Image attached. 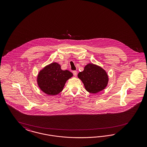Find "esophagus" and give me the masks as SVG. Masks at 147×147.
<instances>
[{
    "label": "esophagus",
    "mask_w": 147,
    "mask_h": 147,
    "mask_svg": "<svg viewBox=\"0 0 147 147\" xmlns=\"http://www.w3.org/2000/svg\"><path fill=\"white\" fill-rule=\"evenodd\" d=\"M73 74H74V76H76V75H77V71H73Z\"/></svg>",
    "instance_id": "obj_1"
}]
</instances>
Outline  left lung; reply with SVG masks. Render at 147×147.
I'll return each instance as SVG.
<instances>
[{"label":"left lung","mask_w":147,"mask_h":147,"mask_svg":"<svg viewBox=\"0 0 147 147\" xmlns=\"http://www.w3.org/2000/svg\"><path fill=\"white\" fill-rule=\"evenodd\" d=\"M78 77L82 81L86 90L89 93L96 94L105 89L109 78L106 71L102 68L93 63H88Z\"/></svg>","instance_id":"left-lung-1"}]
</instances>
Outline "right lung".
I'll return each mask as SVG.
<instances>
[{
    "label": "right lung",
    "mask_w": 147,
    "mask_h": 147,
    "mask_svg": "<svg viewBox=\"0 0 147 147\" xmlns=\"http://www.w3.org/2000/svg\"><path fill=\"white\" fill-rule=\"evenodd\" d=\"M73 76L68 70L63 71L57 62H52L41 69L37 76L38 87L44 93L55 95L62 91L67 80Z\"/></svg>",
    "instance_id": "1"
}]
</instances>
